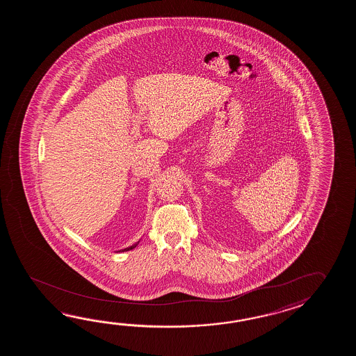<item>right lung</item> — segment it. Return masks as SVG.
<instances>
[{"label":"right lung","mask_w":356,"mask_h":356,"mask_svg":"<svg viewBox=\"0 0 356 356\" xmlns=\"http://www.w3.org/2000/svg\"><path fill=\"white\" fill-rule=\"evenodd\" d=\"M138 243H140V241H138L137 243H135V244H132L131 247H127V248H124V250H118V252H127V250H134V248H136V245L138 244Z\"/></svg>","instance_id":"1"}]
</instances>
